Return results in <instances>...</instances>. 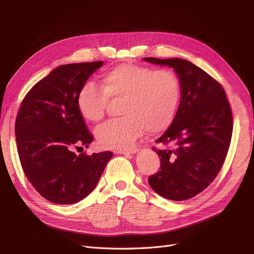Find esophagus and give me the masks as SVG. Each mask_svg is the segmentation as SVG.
<instances>
[{"mask_svg":"<svg viewBox=\"0 0 254 254\" xmlns=\"http://www.w3.org/2000/svg\"><path fill=\"white\" fill-rule=\"evenodd\" d=\"M137 152H138V148L136 147L128 148V149H116V153L121 155H130V154H135Z\"/></svg>","mask_w":254,"mask_h":254,"instance_id":"34e87169","label":"esophagus"}]
</instances>
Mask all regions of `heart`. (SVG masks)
I'll use <instances>...</instances> for the list:
<instances>
[{
	"instance_id": "b5f03b06",
	"label": "heart",
	"mask_w": 254,
	"mask_h": 254,
	"mask_svg": "<svg viewBox=\"0 0 254 254\" xmlns=\"http://www.w3.org/2000/svg\"><path fill=\"white\" fill-rule=\"evenodd\" d=\"M100 88L82 84L76 97L81 117L98 124L109 101H121L122 117L98 128V142L108 148L127 149L144 132L159 133L171 126L181 99V83L171 69L154 70L146 65L122 64L103 72Z\"/></svg>"
}]
</instances>
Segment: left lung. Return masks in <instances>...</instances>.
<instances>
[{"label": "left lung", "mask_w": 254, "mask_h": 254, "mask_svg": "<svg viewBox=\"0 0 254 254\" xmlns=\"http://www.w3.org/2000/svg\"><path fill=\"white\" fill-rule=\"evenodd\" d=\"M144 61L170 65L181 83V101L171 127L156 140L160 170L148 177L152 189L173 201L190 199L218 176L231 141L233 121L229 101L219 81L181 59Z\"/></svg>", "instance_id": "8db88e82"}]
</instances>
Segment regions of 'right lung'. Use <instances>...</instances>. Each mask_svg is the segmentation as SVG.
<instances>
[{"label": "right lung", "instance_id": "add662e5", "mask_svg": "<svg viewBox=\"0 0 254 254\" xmlns=\"http://www.w3.org/2000/svg\"><path fill=\"white\" fill-rule=\"evenodd\" d=\"M102 64L60 65L34 84L17 112L15 136L23 171L37 192L52 203L73 204L86 198L113 156L112 152L90 156L73 151L93 141L76 97Z\"/></svg>", "mask_w": 254, "mask_h": 254}]
</instances>
